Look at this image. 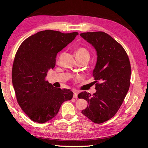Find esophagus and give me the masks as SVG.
<instances>
[{"label": "esophagus", "instance_id": "1", "mask_svg": "<svg viewBox=\"0 0 148 148\" xmlns=\"http://www.w3.org/2000/svg\"><path fill=\"white\" fill-rule=\"evenodd\" d=\"M74 94H73V97L75 98V99H76V98L78 97V92H73Z\"/></svg>", "mask_w": 148, "mask_h": 148}]
</instances>
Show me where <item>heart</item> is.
<instances>
[{
    "instance_id": "1",
    "label": "heart",
    "mask_w": 148,
    "mask_h": 148,
    "mask_svg": "<svg viewBox=\"0 0 148 148\" xmlns=\"http://www.w3.org/2000/svg\"><path fill=\"white\" fill-rule=\"evenodd\" d=\"M75 56L77 59H83V58H87V59H89V52L87 51V49L82 47H79L76 50Z\"/></svg>"
}]
</instances>
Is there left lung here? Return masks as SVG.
I'll return each instance as SVG.
<instances>
[{"instance_id":"left-lung-1","label":"left lung","mask_w":148,"mask_h":148,"mask_svg":"<svg viewBox=\"0 0 148 148\" xmlns=\"http://www.w3.org/2000/svg\"><path fill=\"white\" fill-rule=\"evenodd\" d=\"M80 36L97 54L92 73L96 92L92 95L86 91L79 94L78 98L88 102L82 113L92 122L101 123L114 117L124 101L130 84V63L123 47L108 34L98 31Z\"/></svg>"}]
</instances>
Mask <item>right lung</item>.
<instances>
[{
	"label": "right lung",
	"instance_id": "add662e5",
	"mask_svg": "<svg viewBox=\"0 0 148 148\" xmlns=\"http://www.w3.org/2000/svg\"><path fill=\"white\" fill-rule=\"evenodd\" d=\"M78 34L41 31L25 39L18 49L12 68L13 86L21 109L35 122L51 120L62 103L72 99V91L54 88L46 78L49 70L54 68L57 53Z\"/></svg>",
	"mask_w": 148,
	"mask_h": 148
}]
</instances>
